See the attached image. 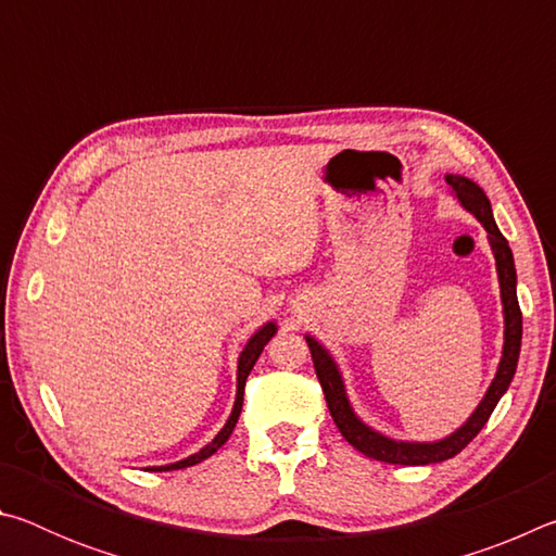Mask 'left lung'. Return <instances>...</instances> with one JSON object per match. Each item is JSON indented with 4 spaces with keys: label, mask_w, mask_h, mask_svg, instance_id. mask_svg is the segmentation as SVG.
Segmentation results:
<instances>
[{
    "label": "left lung",
    "mask_w": 556,
    "mask_h": 556,
    "mask_svg": "<svg viewBox=\"0 0 556 556\" xmlns=\"http://www.w3.org/2000/svg\"><path fill=\"white\" fill-rule=\"evenodd\" d=\"M448 186L454 188L458 201L464 203V208L476 215L478 220L483 223L488 230V240H491L495 265H497V277H501V296H503V312H505V345H503V361L497 365L495 380L491 388H488L483 402L478 404V409L470 414V419L458 431H454L448 439L434 441V444H407V441H392L388 437L378 434L370 427H365L361 419L355 417L351 404H348L341 372H338L336 363L331 361L321 345H318L314 338L306 336L308 351H312V361L316 368V378L321 382L326 404L331 409V417L336 427L345 437L348 444L361 451V454L370 456L375 460H384V464H400V466H427V464H441V460L454 458L458 451H464L470 441L476 439L478 431L485 427V421L491 419L495 404L501 402L505 390L510 388L517 368V357H520V343H522V312L520 304H517V291H515V262H513V250L507 244L505 235L497 230L493 220L491 201L485 199L483 188L470 181L464 176H446Z\"/></svg>",
    "instance_id": "1"
}]
</instances>
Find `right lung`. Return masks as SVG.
<instances>
[{"mask_svg": "<svg viewBox=\"0 0 556 556\" xmlns=\"http://www.w3.org/2000/svg\"><path fill=\"white\" fill-rule=\"evenodd\" d=\"M275 333H277V326H275V324H267L265 328H260V331L250 338V343L244 345V351L240 353V363H238V397H235V407H232V414H230L228 425H225V427L220 429V434L215 437L208 446L201 448L199 454L188 456V458H184V460H176V464H172V466H159V468H149V470H176V468L195 466V464H201V460H205V458H208V456H213L215 451H218V448L225 444V441H228V437L232 434L235 425H238V417H240V412H242L244 380H248V375H250V370H252V365L257 363L260 353L265 351L267 341H269V338L275 336Z\"/></svg>", "mask_w": 556, "mask_h": 556, "instance_id": "add662e5", "label": "right lung"}]
</instances>
